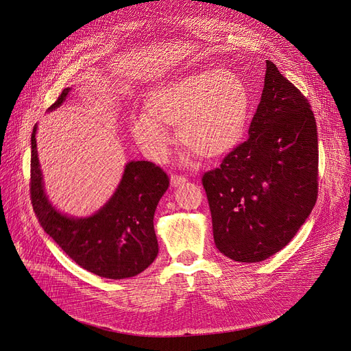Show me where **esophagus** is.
I'll list each match as a JSON object with an SVG mask.
<instances>
[{"mask_svg": "<svg viewBox=\"0 0 351 351\" xmlns=\"http://www.w3.org/2000/svg\"><path fill=\"white\" fill-rule=\"evenodd\" d=\"M170 181H171V185H173V186H180V185H182V184L186 181V178H185L184 176L173 174V176L170 177Z\"/></svg>", "mask_w": 351, "mask_h": 351, "instance_id": "obj_1", "label": "esophagus"}]
</instances>
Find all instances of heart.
Here are the masks:
<instances>
[{
    "label": "heart",
    "instance_id": "b5f03b06",
    "mask_svg": "<svg viewBox=\"0 0 351 351\" xmlns=\"http://www.w3.org/2000/svg\"><path fill=\"white\" fill-rule=\"evenodd\" d=\"M250 95L241 77L227 69L201 71L153 88L145 114L132 121V135L153 160L170 149L167 127H177L180 141L204 159L234 149L244 136Z\"/></svg>",
    "mask_w": 351,
    "mask_h": 351
}]
</instances>
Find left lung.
I'll list each match as a JSON object with an SVG mask.
<instances>
[{
    "label": "left lung",
    "mask_w": 351,
    "mask_h": 351,
    "mask_svg": "<svg viewBox=\"0 0 351 351\" xmlns=\"http://www.w3.org/2000/svg\"><path fill=\"white\" fill-rule=\"evenodd\" d=\"M250 138L202 177L217 250L261 262L285 248L318 198V131L306 97L266 61Z\"/></svg>",
    "instance_id": "8db88e82"
}]
</instances>
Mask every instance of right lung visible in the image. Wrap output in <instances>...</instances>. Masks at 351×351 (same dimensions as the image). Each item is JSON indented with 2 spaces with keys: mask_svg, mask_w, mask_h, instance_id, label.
<instances>
[{
  "mask_svg": "<svg viewBox=\"0 0 351 351\" xmlns=\"http://www.w3.org/2000/svg\"><path fill=\"white\" fill-rule=\"evenodd\" d=\"M65 88L49 110L66 97ZM30 201L38 223L61 250L81 267L106 279L139 275L159 254L153 216L169 188L167 174L152 162H130L110 201L93 216L68 217L49 202L32 132Z\"/></svg>",
  "mask_w": 351,
  "mask_h": 351,
  "instance_id": "obj_1",
  "label": "right lung"
}]
</instances>
